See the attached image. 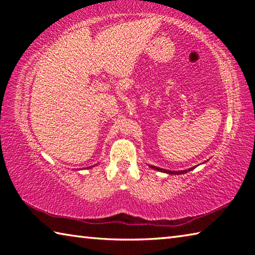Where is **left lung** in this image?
Returning a JSON list of instances; mask_svg holds the SVG:
<instances>
[{
  "mask_svg": "<svg viewBox=\"0 0 255 255\" xmlns=\"http://www.w3.org/2000/svg\"><path fill=\"white\" fill-rule=\"evenodd\" d=\"M153 170H156V171H161V172H165V173H169V174H183L185 172H188L187 170L184 171H167V170H164V169H159V167L156 166H150ZM192 169H195V167H191V169H189V171H191Z\"/></svg>",
  "mask_w": 255,
  "mask_h": 255,
  "instance_id": "left-lung-1",
  "label": "left lung"
}]
</instances>
